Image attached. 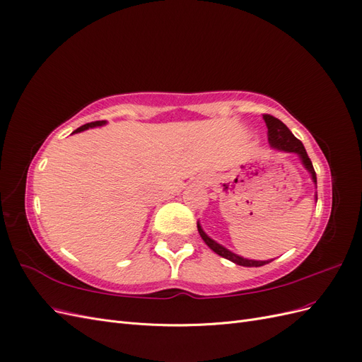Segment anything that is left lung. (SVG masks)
I'll return each instance as SVG.
<instances>
[{
  "label": "left lung",
  "mask_w": 362,
  "mask_h": 362,
  "mask_svg": "<svg viewBox=\"0 0 362 362\" xmlns=\"http://www.w3.org/2000/svg\"><path fill=\"white\" fill-rule=\"evenodd\" d=\"M262 117H264V122L267 125V134H269L270 148L275 149V151H282V152H293V154L298 156L300 163L303 164V168L310 172L311 180H313L315 189H317V177H315V172H314V168H313V163H311L308 154H306V151H305V148L302 145V141L296 139L293 136L291 131L287 128V125L282 124L279 119L273 117L270 115H262ZM315 202H317V193H315ZM198 231H199V235L202 237V240H204L205 245L208 247H210L211 250H214L217 255H221V257H223V258H226L229 261H233V262H235V264H238V266L259 267V266L269 264L270 261H273V259H264V261L247 259V258H243V257L234 254V252L226 249L221 243H217L216 240H213L211 237H208V234L202 229L199 221H198Z\"/></svg>",
  "instance_id": "obj_1"
}]
</instances>
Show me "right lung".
Wrapping results in <instances>:
<instances>
[{
	"label": "right lung",
	"instance_id": "1",
	"mask_svg": "<svg viewBox=\"0 0 362 362\" xmlns=\"http://www.w3.org/2000/svg\"><path fill=\"white\" fill-rule=\"evenodd\" d=\"M105 124H107V120H95V122L86 124V125H83L80 128H76L74 133H81V131H86V129H89V128H95V127H104Z\"/></svg>",
	"mask_w": 362,
	"mask_h": 362
}]
</instances>
